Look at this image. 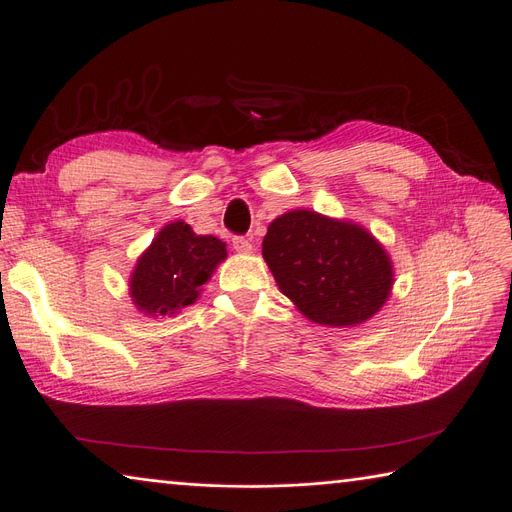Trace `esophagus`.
Wrapping results in <instances>:
<instances>
[{"label":"esophagus","mask_w":512,"mask_h":512,"mask_svg":"<svg viewBox=\"0 0 512 512\" xmlns=\"http://www.w3.org/2000/svg\"><path fill=\"white\" fill-rule=\"evenodd\" d=\"M232 247H235V252H239V254H250L252 252V241L245 239V237H232Z\"/></svg>","instance_id":"obj_1"}]
</instances>
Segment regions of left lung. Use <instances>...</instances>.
Segmentation results:
<instances>
[{"mask_svg": "<svg viewBox=\"0 0 512 512\" xmlns=\"http://www.w3.org/2000/svg\"><path fill=\"white\" fill-rule=\"evenodd\" d=\"M262 256L286 297L327 327L371 318L393 286L391 260L365 228L316 211H290L271 222Z\"/></svg>", "mask_w": 512, "mask_h": 512, "instance_id": "1", "label": "left lung"}]
</instances>
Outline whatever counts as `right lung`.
<instances>
[{
	"mask_svg": "<svg viewBox=\"0 0 512 512\" xmlns=\"http://www.w3.org/2000/svg\"><path fill=\"white\" fill-rule=\"evenodd\" d=\"M226 258V245L211 235H196L183 222L168 224L138 258L130 292L145 314H175L192 305L218 262Z\"/></svg>",
	"mask_w": 512,
	"mask_h": 512,
	"instance_id": "1",
	"label": "right lung"
}]
</instances>
